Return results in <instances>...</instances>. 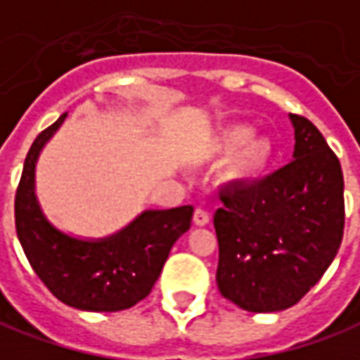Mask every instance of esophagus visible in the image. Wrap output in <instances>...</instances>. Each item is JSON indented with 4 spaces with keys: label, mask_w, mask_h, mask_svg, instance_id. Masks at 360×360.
Wrapping results in <instances>:
<instances>
[{
    "label": "esophagus",
    "mask_w": 360,
    "mask_h": 360,
    "mask_svg": "<svg viewBox=\"0 0 360 360\" xmlns=\"http://www.w3.org/2000/svg\"><path fill=\"white\" fill-rule=\"evenodd\" d=\"M211 221V214L205 211V209H195V214H193V222L197 224V226H205V224H209Z\"/></svg>",
    "instance_id": "34e87169"
}]
</instances>
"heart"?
Here are the masks:
<instances>
[{"label":"heart","mask_w":360,"mask_h":360,"mask_svg":"<svg viewBox=\"0 0 360 360\" xmlns=\"http://www.w3.org/2000/svg\"><path fill=\"white\" fill-rule=\"evenodd\" d=\"M200 151L209 158H231L226 177L238 185H256L270 173L274 163V146L268 138L254 136L246 124H229L217 129L202 143Z\"/></svg>","instance_id":"1"}]
</instances>
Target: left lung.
Wrapping results in <instances>:
<instances>
[{
	"mask_svg": "<svg viewBox=\"0 0 360 360\" xmlns=\"http://www.w3.org/2000/svg\"><path fill=\"white\" fill-rule=\"evenodd\" d=\"M290 120L293 160L256 185H226L214 212L219 290L252 314L295 305L321 280L343 240L341 163L309 120Z\"/></svg>",
	"mask_w": 360,
	"mask_h": 360,
	"instance_id": "8db88e82",
	"label": "left lung"
}]
</instances>
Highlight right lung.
<instances>
[{
	"label": "right lung",
	"instance_id": "right-lung-1",
	"mask_svg": "<svg viewBox=\"0 0 360 360\" xmlns=\"http://www.w3.org/2000/svg\"><path fill=\"white\" fill-rule=\"evenodd\" d=\"M67 112L29 149L15 195L17 238L31 268L57 300L82 311H122L149 295L171 246L189 231L193 207L143 211L106 238L86 240L58 231L35 195L39 153Z\"/></svg>",
	"mask_w": 360,
	"mask_h": 360
}]
</instances>
